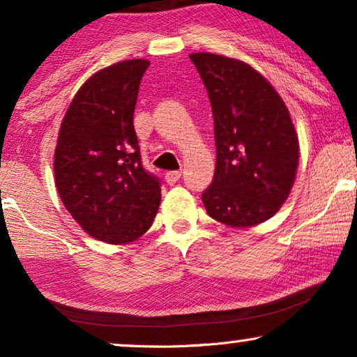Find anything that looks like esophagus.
Masks as SVG:
<instances>
[{"mask_svg": "<svg viewBox=\"0 0 357 357\" xmlns=\"http://www.w3.org/2000/svg\"><path fill=\"white\" fill-rule=\"evenodd\" d=\"M180 177H182L180 172H167L165 174V182H167V185H175L180 180Z\"/></svg>", "mask_w": 357, "mask_h": 357, "instance_id": "1", "label": "esophagus"}]
</instances>
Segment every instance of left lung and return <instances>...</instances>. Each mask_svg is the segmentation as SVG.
<instances>
[{
    "label": "left lung",
    "instance_id": "obj_1",
    "mask_svg": "<svg viewBox=\"0 0 357 357\" xmlns=\"http://www.w3.org/2000/svg\"><path fill=\"white\" fill-rule=\"evenodd\" d=\"M214 116L216 170L202 195L206 211L229 227H252L280 211L299 165L289 110L250 65L214 53H192Z\"/></svg>",
    "mask_w": 357,
    "mask_h": 357
}]
</instances>
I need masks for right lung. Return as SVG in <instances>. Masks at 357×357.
<instances>
[{"label": "right lung", "instance_id": "right-lung-1", "mask_svg": "<svg viewBox=\"0 0 357 357\" xmlns=\"http://www.w3.org/2000/svg\"><path fill=\"white\" fill-rule=\"evenodd\" d=\"M148 66L139 58L94 73L73 97L58 131V195L84 232L114 245L143 236L160 204V183L141 165L133 126Z\"/></svg>", "mask_w": 357, "mask_h": 357}]
</instances>
